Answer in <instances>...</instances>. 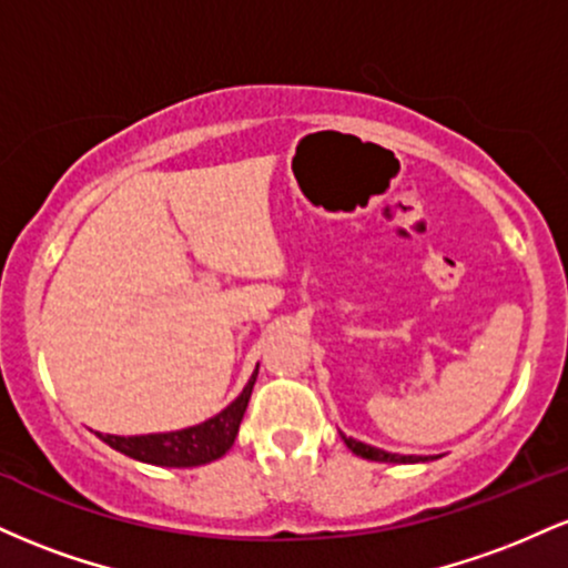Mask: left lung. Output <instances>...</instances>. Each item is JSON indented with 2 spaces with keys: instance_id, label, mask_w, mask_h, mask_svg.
Masks as SVG:
<instances>
[{
  "instance_id": "8db88e82",
  "label": "left lung",
  "mask_w": 568,
  "mask_h": 568,
  "mask_svg": "<svg viewBox=\"0 0 568 568\" xmlns=\"http://www.w3.org/2000/svg\"><path fill=\"white\" fill-rule=\"evenodd\" d=\"M342 440L347 443V448H349L352 454L363 456V459H371V462H395V465H414V462H427V456L389 454V452H382V448L368 446V443H361V440H355V438H347V435H342Z\"/></svg>"
}]
</instances>
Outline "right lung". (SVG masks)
Instances as JSON below:
<instances>
[{
	"label": "right lung",
	"instance_id": "add662e5",
	"mask_svg": "<svg viewBox=\"0 0 568 568\" xmlns=\"http://www.w3.org/2000/svg\"><path fill=\"white\" fill-rule=\"evenodd\" d=\"M258 366L253 371L251 382L245 389L226 406L221 414L211 416L202 425L175 429V433H154V435H101L98 438L114 448V452L130 456V459L146 462V465L158 467H200L207 462L221 459L232 448L234 438H237L240 422L251 400L253 384H256Z\"/></svg>",
	"mask_w": 568,
	"mask_h": 568
}]
</instances>
